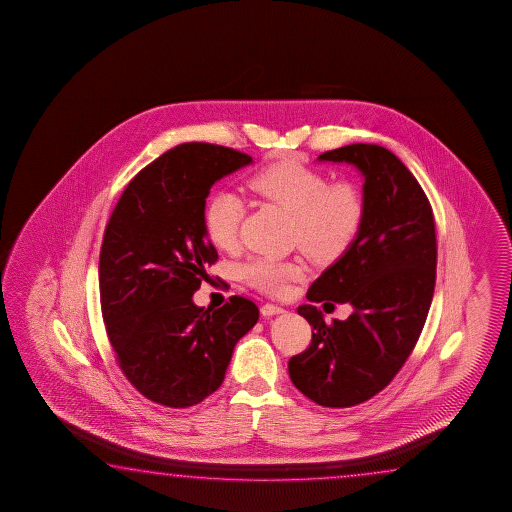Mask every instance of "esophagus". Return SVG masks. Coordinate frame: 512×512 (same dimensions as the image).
<instances>
[{"label": "esophagus", "mask_w": 512, "mask_h": 512, "mask_svg": "<svg viewBox=\"0 0 512 512\" xmlns=\"http://www.w3.org/2000/svg\"><path fill=\"white\" fill-rule=\"evenodd\" d=\"M285 312V308H281L278 304H263L261 306V315L263 317H272V315H279V313Z\"/></svg>", "instance_id": "1"}]
</instances>
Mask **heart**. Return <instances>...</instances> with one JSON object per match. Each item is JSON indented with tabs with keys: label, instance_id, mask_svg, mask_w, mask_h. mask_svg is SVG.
<instances>
[{
	"label": "heart",
	"instance_id": "1",
	"mask_svg": "<svg viewBox=\"0 0 512 512\" xmlns=\"http://www.w3.org/2000/svg\"><path fill=\"white\" fill-rule=\"evenodd\" d=\"M249 188L260 199L292 215L290 240L317 263H331L356 242L365 217L364 193L351 181H330L326 172L297 159H283L263 166L249 179ZM243 202L231 191H218L204 209V233L218 249L229 251L238 242ZM295 260L258 256L243 263L245 283L278 294L286 281L299 274Z\"/></svg>",
	"mask_w": 512,
	"mask_h": 512
}]
</instances>
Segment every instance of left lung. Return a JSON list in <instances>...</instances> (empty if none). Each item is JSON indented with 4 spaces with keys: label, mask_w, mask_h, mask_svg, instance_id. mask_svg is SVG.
Returning <instances> with one entry per match:
<instances>
[{
    "label": "left lung",
    "mask_w": 512,
    "mask_h": 512,
    "mask_svg": "<svg viewBox=\"0 0 512 512\" xmlns=\"http://www.w3.org/2000/svg\"><path fill=\"white\" fill-rule=\"evenodd\" d=\"M319 161L349 163L364 174V224L353 247L313 281L310 304L297 308L312 326V342L290 358L288 373L317 405L355 407L392 382L423 331L437 267L434 211L387 148L355 143ZM331 300L356 312L326 323L314 303Z\"/></svg>",
    "instance_id": "8db88e82"
}]
</instances>
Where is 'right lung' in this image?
Listing matches in <instances>:
<instances>
[{
  "label": "right lung",
  "mask_w": 512,
  "mask_h": 512,
  "mask_svg": "<svg viewBox=\"0 0 512 512\" xmlns=\"http://www.w3.org/2000/svg\"><path fill=\"white\" fill-rule=\"evenodd\" d=\"M251 163L234 148L182 143L129 182L105 227L98 281L107 337L125 378L159 405L193 407L213 394L260 317L242 295L218 310L191 299L218 260L202 224L209 190Z\"/></svg>",
  "instance_id": "obj_1"
}]
</instances>
